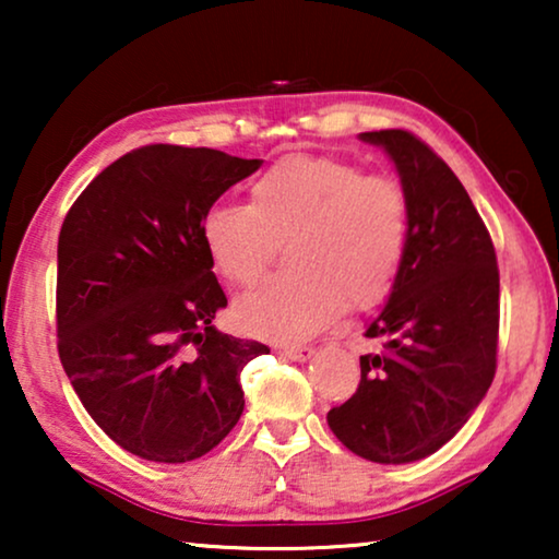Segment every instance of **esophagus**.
I'll return each instance as SVG.
<instances>
[{"instance_id":"obj_1","label":"esophagus","mask_w":559,"mask_h":559,"mask_svg":"<svg viewBox=\"0 0 559 559\" xmlns=\"http://www.w3.org/2000/svg\"><path fill=\"white\" fill-rule=\"evenodd\" d=\"M280 354L285 358H293V361H308L316 354L312 346H293V348H280Z\"/></svg>"}]
</instances>
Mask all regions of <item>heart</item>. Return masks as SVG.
Segmentation results:
<instances>
[{"label": "heart", "mask_w": 559, "mask_h": 559, "mask_svg": "<svg viewBox=\"0 0 559 559\" xmlns=\"http://www.w3.org/2000/svg\"><path fill=\"white\" fill-rule=\"evenodd\" d=\"M213 270L251 285L287 241L289 270L249 289L234 318L251 335L300 341L343 310H371L392 293L407 241V195L354 163L289 155L266 167L247 203H216L201 218Z\"/></svg>", "instance_id": "1"}]
</instances>
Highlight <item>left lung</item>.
Returning <instances> with one entry per match:
<instances>
[{"instance_id":"8db88e82","label":"left lung","mask_w":559,"mask_h":559,"mask_svg":"<svg viewBox=\"0 0 559 559\" xmlns=\"http://www.w3.org/2000/svg\"><path fill=\"white\" fill-rule=\"evenodd\" d=\"M392 159L407 195V241L384 310L366 328L356 394L328 412L350 453L415 463L440 450L484 400L499 346L493 241L455 173L404 129L358 134Z\"/></svg>"}]
</instances>
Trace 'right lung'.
<instances>
[{"mask_svg":"<svg viewBox=\"0 0 559 559\" xmlns=\"http://www.w3.org/2000/svg\"><path fill=\"white\" fill-rule=\"evenodd\" d=\"M262 159L150 144L96 175L58 236V354L109 438L155 463L218 445L243 412L241 371L264 343L218 333L226 308L203 213Z\"/></svg>","mask_w":559,"mask_h":559,"instance_id":"right-lung-1","label":"right lung"}]
</instances>
